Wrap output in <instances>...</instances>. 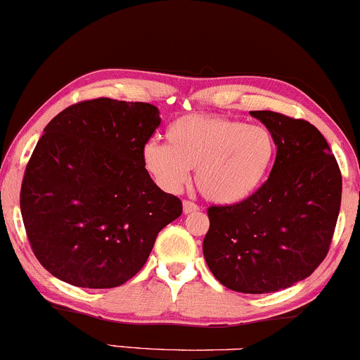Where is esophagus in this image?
Listing matches in <instances>:
<instances>
[{
    "instance_id": "1",
    "label": "esophagus",
    "mask_w": 360,
    "mask_h": 360,
    "mask_svg": "<svg viewBox=\"0 0 360 360\" xmlns=\"http://www.w3.org/2000/svg\"><path fill=\"white\" fill-rule=\"evenodd\" d=\"M183 210H184L186 214L196 213V212H200V206H198L196 203H193V201L184 200V201H183Z\"/></svg>"
}]
</instances>
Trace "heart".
Here are the masks:
<instances>
[{
    "label": "heart",
    "instance_id": "heart-1",
    "mask_svg": "<svg viewBox=\"0 0 360 360\" xmlns=\"http://www.w3.org/2000/svg\"><path fill=\"white\" fill-rule=\"evenodd\" d=\"M167 146L146 143L142 162L154 181L169 193L188 183L189 169L206 200L233 205L262 186L274 164L278 143L264 125L210 113L179 117L166 130Z\"/></svg>",
    "mask_w": 360,
    "mask_h": 360
}]
</instances>
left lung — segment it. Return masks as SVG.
<instances>
[{
    "instance_id": "1",
    "label": "left lung",
    "mask_w": 360,
    "mask_h": 360,
    "mask_svg": "<svg viewBox=\"0 0 360 360\" xmlns=\"http://www.w3.org/2000/svg\"><path fill=\"white\" fill-rule=\"evenodd\" d=\"M276 137L274 166L247 200L208 208L203 254L225 288L262 295L308 278L335 232L342 172L316 127L276 111H250Z\"/></svg>"
}]
</instances>
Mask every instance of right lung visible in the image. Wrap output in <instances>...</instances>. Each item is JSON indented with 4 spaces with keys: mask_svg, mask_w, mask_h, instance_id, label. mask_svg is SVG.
<instances>
[{
    "mask_svg": "<svg viewBox=\"0 0 360 360\" xmlns=\"http://www.w3.org/2000/svg\"><path fill=\"white\" fill-rule=\"evenodd\" d=\"M160 125L148 103L96 98L60 111L25 167L20 208L39 262L64 283L117 288L183 213L148 176L142 150Z\"/></svg>",
    "mask_w": 360,
    "mask_h": 360,
    "instance_id": "1",
    "label": "right lung"
}]
</instances>
